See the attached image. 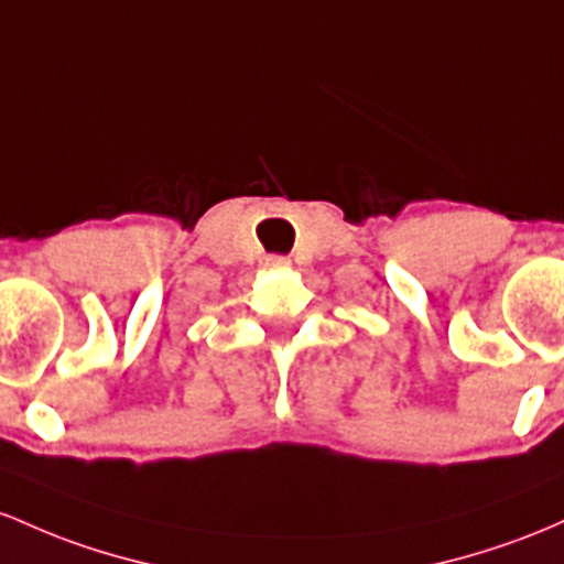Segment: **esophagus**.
Listing matches in <instances>:
<instances>
[{
    "label": "esophagus",
    "mask_w": 564,
    "mask_h": 564,
    "mask_svg": "<svg viewBox=\"0 0 564 564\" xmlns=\"http://www.w3.org/2000/svg\"><path fill=\"white\" fill-rule=\"evenodd\" d=\"M265 263H269V265H284L288 261H284V258H280V256H274V258H265Z\"/></svg>",
    "instance_id": "34e87169"
}]
</instances>
